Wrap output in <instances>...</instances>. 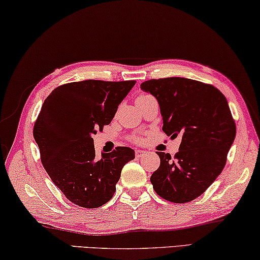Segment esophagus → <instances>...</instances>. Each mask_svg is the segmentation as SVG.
<instances>
[{
	"label": "esophagus",
	"mask_w": 260,
	"mask_h": 260,
	"mask_svg": "<svg viewBox=\"0 0 260 260\" xmlns=\"http://www.w3.org/2000/svg\"><path fill=\"white\" fill-rule=\"evenodd\" d=\"M145 154H146L145 150H141V149L135 150V156H137V157H141L142 155H145Z\"/></svg>",
	"instance_id": "esophagus-1"
}]
</instances>
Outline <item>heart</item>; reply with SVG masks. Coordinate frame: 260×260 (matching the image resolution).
<instances>
[{
	"mask_svg": "<svg viewBox=\"0 0 260 260\" xmlns=\"http://www.w3.org/2000/svg\"><path fill=\"white\" fill-rule=\"evenodd\" d=\"M148 96H150V95H148V94H140V95L138 96L137 102H138V100H142V99H146V98H148Z\"/></svg>",
	"mask_w": 260,
	"mask_h": 260,
	"instance_id": "heart-1",
	"label": "heart"
}]
</instances>
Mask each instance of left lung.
<instances>
[{
  "label": "left lung",
  "mask_w": 260,
  "mask_h": 260,
  "mask_svg": "<svg viewBox=\"0 0 260 260\" xmlns=\"http://www.w3.org/2000/svg\"><path fill=\"white\" fill-rule=\"evenodd\" d=\"M140 87L156 98L162 131L172 139L182 138L174 157L157 152L160 167L150 176L154 190L169 202H190L222 173L235 140L226 98L210 84L181 77L150 79Z\"/></svg>",
  "instance_id": "obj_1"
}]
</instances>
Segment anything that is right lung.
I'll return each mask as SVG.
<instances>
[{
  "label": "right lung",
  "instance_id": "obj_1",
  "mask_svg": "<svg viewBox=\"0 0 260 260\" xmlns=\"http://www.w3.org/2000/svg\"><path fill=\"white\" fill-rule=\"evenodd\" d=\"M137 81L87 79L60 85L44 100L34 126L43 165L50 179L72 203L98 208L115 192L129 147L95 156L93 134L111 123L119 104Z\"/></svg>",
  "mask_w": 260,
  "mask_h": 260
}]
</instances>
